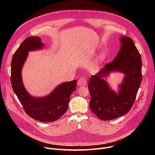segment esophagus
Here are the masks:
<instances>
[{"label": "esophagus", "instance_id": "obj_1", "mask_svg": "<svg viewBox=\"0 0 155 155\" xmlns=\"http://www.w3.org/2000/svg\"><path fill=\"white\" fill-rule=\"evenodd\" d=\"M86 83H87V80L86 79L82 77L81 78H80V79L78 80V84L80 86H85L86 84Z\"/></svg>", "mask_w": 155, "mask_h": 155}]
</instances>
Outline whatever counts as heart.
Segmentation results:
<instances>
[{
    "instance_id": "obj_1",
    "label": "heart",
    "mask_w": 155,
    "mask_h": 155,
    "mask_svg": "<svg viewBox=\"0 0 155 155\" xmlns=\"http://www.w3.org/2000/svg\"><path fill=\"white\" fill-rule=\"evenodd\" d=\"M106 58H107V54L105 53H102L99 56L98 59L99 61H104V60H105Z\"/></svg>"
}]
</instances>
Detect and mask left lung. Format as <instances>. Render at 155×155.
<instances>
[{
    "mask_svg": "<svg viewBox=\"0 0 155 155\" xmlns=\"http://www.w3.org/2000/svg\"><path fill=\"white\" fill-rule=\"evenodd\" d=\"M121 43L120 50L114 61L92 75L88 82L90 107L101 120H111L127 114L135 102L141 84L142 59L134 41L123 36ZM116 70L126 75L118 94L110 89L103 79L110 71Z\"/></svg>",
    "mask_w": 155,
    "mask_h": 155,
    "instance_id": "obj_1",
    "label": "left lung"
}]
</instances>
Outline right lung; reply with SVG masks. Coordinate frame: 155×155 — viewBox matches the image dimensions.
<instances>
[{"mask_svg":"<svg viewBox=\"0 0 155 155\" xmlns=\"http://www.w3.org/2000/svg\"><path fill=\"white\" fill-rule=\"evenodd\" d=\"M43 46L38 37H28L21 43L12 58L11 83L27 115L39 121L49 123L59 120L67 111L71 95L76 90L77 80L61 83L44 97H34L27 93L22 82V68L28 51L41 49Z\"/></svg>","mask_w":155,"mask_h":155,"instance_id":"add662e5","label":"right lung"}]
</instances>
